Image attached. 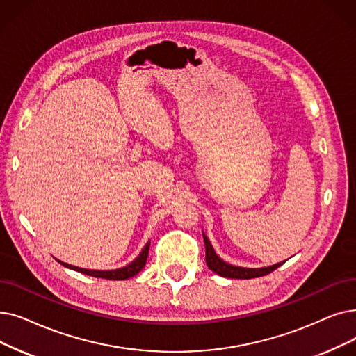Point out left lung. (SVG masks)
Returning <instances> with one entry per match:
<instances>
[{
    "instance_id": "1",
    "label": "left lung",
    "mask_w": 356,
    "mask_h": 356,
    "mask_svg": "<svg viewBox=\"0 0 356 356\" xmlns=\"http://www.w3.org/2000/svg\"><path fill=\"white\" fill-rule=\"evenodd\" d=\"M204 243H205V252H207L205 260H207L208 268L212 272L218 273L220 276H224V277H234V280H252V277L265 276V275L273 272L275 269H277L284 264V261H281V264H276V265H272V266H268V268H260V269H249V268L233 266L229 264H225L222 259L216 256V253L213 252L212 245H211V243H209V240L205 234H204Z\"/></svg>"
}]
</instances>
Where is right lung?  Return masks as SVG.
<instances>
[{"mask_svg":"<svg viewBox=\"0 0 356 356\" xmlns=\"http://www.w3.org/2000/svg\"><path fill=\"white\" fill-rule=\"evenodd\" d=\"M148 252H149V241L145 244V247L143 249L141 254L138 256L132 264H129L128 266L125 268H120V269H116V270H88V269H81V268H75V266H71V265H67L64 264V261H59L60 265H64L65 268L68 269H72V270H76V272H81L84 275H88V276H95V277H103V280H111V281H125V280H129V277L135 276L140 273L143 270V268L147 264V257H148Z\"/></svg>","mask_w":356,"mask_h":356,"instance_id":"right-lung-1","label":"right lung"}]
</instances>
